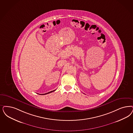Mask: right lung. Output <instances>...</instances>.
<instances>
[{"label": "right lung", "instance_id": "1", "mask_svg": "<svg viewBox=\"0 0 133 133\" xmlns=\"http://www.w3.org/2000/svg\"><path fill=\"white\" fill-rule=\"evenodd\" d=\"M55 90H53V91H51L49 92H48V93H45V94H40V95H45V94H49V93H50L51 92H52L55 91Z\"/></svg>", "mask_w": 133, "mask_h": 133}]
</instances>
